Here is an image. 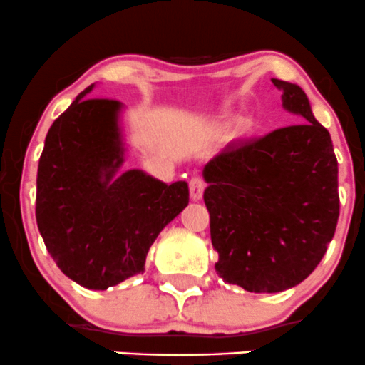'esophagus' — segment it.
Wrapping results in <instances>:
<instances>
[{"label":"esophagus","mask_w":365,"mask_h":365,"mask_svg":"<svg viewBox=\"0 0 365 365\" xmlns=\"http://www.w3.org/2000/svg\"><path fill=\"white\" fill-rule=\"evenodd\" d=\"M189 187H190L192 201H201L202 192H204V182H202V180L199 178V176H194V178H190Z\"/></svg>","instance_id":"1"}]
</instances>
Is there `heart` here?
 Masks as SVG:
<instances>
[{
	"mask_svg": "<svg viewBox=\"0 0 365 365\" xmlns=\"http://www.w3.org/2000/svg\"><path fill=\"white\" fill-rule=\"evenodd\" d=\"M247 131H250V126H247V124H244V123L239 124V135H241V137L242 135H246Z\"/></svg>",
	"mask_w": 365,
	"mask_h": 365,
	"instance_id": "b5f03b06",
	"label": "heart"
}]
</instances>
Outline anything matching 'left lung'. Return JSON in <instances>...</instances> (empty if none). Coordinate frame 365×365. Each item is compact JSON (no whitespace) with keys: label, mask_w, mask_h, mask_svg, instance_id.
<instances>
[{"label":"left lung","mask_w":365,"mask_h":365,"mask_svg":"<svg viewBox=\"0 0 365 365\" xmlns=\"http://www.w3.org/2000/svg\"><path fill=\"white\" fill-rule=\"evenodd\" d=\"M272 83L299 123L228 145L202 170L216 274L250 293H280L303 282L326 255L339 216L329 131L302 88Z\"/></svg>","instance_id":"8db88e82"}]
</instances>
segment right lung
<instances>
[{
  "instance_id": "1",
  "label": "right lung",
  "mask_w": 365,
  "mask_h": 365,
  "mask_svg": "<svg viewBox=\"0 0 365 365\" xmlns=\"http://www.w3.org/2000/svg\"><path fill=\"white\" fill-rule=\"evenodd\" d=\"M76 97L48 130L38 166L36 222L60 270L103 291L143 272L158 235L189 204L187 182L171 185L126 161L118 100Z\"/></svg>"
}]
</instances>
